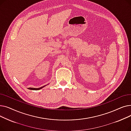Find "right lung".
I'll list each match as a JSON object with an SVG mask.
<instances>
[{"mask_svg":"<svg viewBox=\"0 0 131 131\" xmlns=\"http://www.w3.org/2000/svg\"><path fill=\"white\" fill-rule=\"evenodd\" d=\"M45 86H46V85H45V86H42V87H40V88H29L28 89H30V90H40V89H42V88L45 87Z\"/></svg>","mask_w":131,"mask_h":131,"instance_id":"add662e5","label":"right lung"}]
</instances>
